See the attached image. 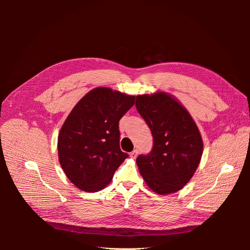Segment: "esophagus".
Here are the masks:
<instances>
[{
	"label": "esophagus",
	"instance_id": "esophagus-1",
	"mask_svg": "<svg viewBox=\"0 0 250 250\" xmlns=\"http://www.w3.org/2000/svg\"><path fill=\"white\" fill-rule=\"evenodd\" d=\"M137 156H138V150H133L132 152L130 153V157L131 158H137Z\"/></svg>",
	"mask_w": 250,
	"mask_h": 250
}]
</instances>
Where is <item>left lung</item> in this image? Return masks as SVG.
Here are the masks:
<instances>
[{
	"mask_svg": "<svg viewBox=\"0 0 250 250\" xmlns=\"http://www.w3.org/2000/svg\"><path fill=\"white\" fill-rule=\"evenodd\" d=\"M135 106L153 137V148L137 165L147 186L160 195L181 190L200 163L203 142L195 121L176 98L165 92L137 96Z\"/></svg>",
	"mask_w": 250,
	"mask_h": 250,
	"instance_id": "obj_1",
	"label": "left lung"
}]
</instances>
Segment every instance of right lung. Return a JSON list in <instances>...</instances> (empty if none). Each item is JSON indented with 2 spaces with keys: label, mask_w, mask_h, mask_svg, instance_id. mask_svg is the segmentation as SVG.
I'll use <instances>...</instances> for the list:
<instances>
[{
  "label": "right lung",
  "mask_w": 250,
  "mask_h": 250,
  "mask_svg": "<svg viewBox=\"0 0 250 250\" xmlns=\"http://www.w3.org/2000/svg\"><path fill=\"white\" fill-rule=\"evenodd\" d=\"M134 100L119 90L96 87L65 119L58 134V158L66 177L80 190H102L128 157L120 149L119 121Z\"/></svg>",
  "instance_id": "obj_1"
}]
</instances>
